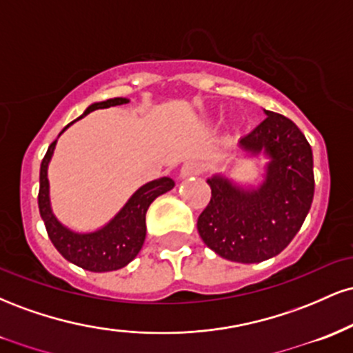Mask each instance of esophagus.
Returning <instances> with one entry per match:
<instances>
[{
	"label": "esophagus",
	"mask_w": 353,
	"mask_h": 353,
	"mask_svg": "<svg viewBox=\"0 0 353 353\" xmlns=\"http://www.w3.org/2000/svg\"><path fill=\"white\" fill-rule=\"evenodd\" d=\"M204 171V165L199 161H188L181 169V177H190V176H199Z\"/></svg>",
	"instance_id": "obj_1"
}]
</instances>
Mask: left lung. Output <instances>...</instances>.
<instances>
[{
	"label": "left lung",
	"instance_id": "1",
	"mask_svg": "<svg viewBox=\"0 0 353 353\" xmlns=\"http://www.w3.org/2000/svg\"><path fill=\"white\" fill-rule=\"evenodd\" d=\"M265 116L239 141L244 151L269 157L265 181L257 189H242L222 176L210 177L212 196L197 219L204 244L241 264L281 254L301 230L314 199L310 144L289 117L272 111Z\"/></svg>",
	"mask_w": 353,
	"mask_h": 353
}]
</instances>
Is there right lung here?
I'll return each mask as SVG.
<instances>
[{"label":"right lung","mask_w":353,"mask_h":353,"mask_svg":"<svg viewBox=\"0 0 353 353\" xmlns=\"http://www.w3.org/2000/svg\"><path fill=\"white\" fill-rule=\"evenodd\" d=\"M125 103H129V99L114 98L103 101V103H94L84 111V114L81 117L96 111V109L121 106V104ZM72 123L68 124L59 134H63ZM54 145L56 141H52L50 148H48V152L43 157L41 169H39L38 194L39 214H41L52 245L58 249V252L66 261L72 262L81 269L91 270V272H109V270L123 269L139 254L141 247L144 244L145 212H148L149 205L161 194L171 190L174 188V181L171 177H161V179L144 184L143 188H139L132 194L131 199L125 202L124 208L103 229L88 234L72 232V230L64 228L54 217L50 204L48 164H50L52 152H54Z\"/></svg>","instance_id":"obj_1"}]
</instances>
